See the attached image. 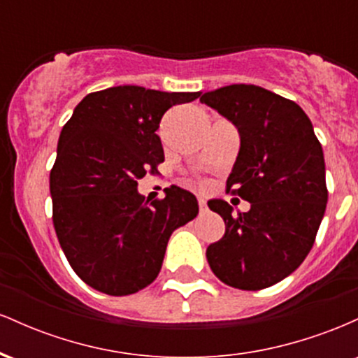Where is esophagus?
I'll use <instances>...</instances> for the list:
<instances>
[{
  "label": "esophagus",
  "mask_w": 358,
  "mask_h": 358,
  "mask_svg": "<svg viewBox=\"0 0 358 358\" xmlns=\"http://www.w3.org/2000/svg\"><path fill=\"white\" fill-rule=\"evenodd\" d=\"M199 208H200V213L207 212V202H205V199H199Z\"/></svg>",
  "instance_id": "esophagus-1"
}]
</instances>
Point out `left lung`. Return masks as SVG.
<instances>
[{
  "instance_id": "8db88e82",
  "label": "left lung",
  "mask_w": 358,
  "mask_h": 358,
  "mask_svg": "<svg viewBox=\"0 0 358 358\" xmlns=\"http://www.w3.org/2000/svg\"><path fill=\"white\" fill-rule=\"evenodd\" d=\"M200 102L239 131L227 192L250 203L234 213L225 200L208 202L225 234L208 245L207 261L225 285L264 289L296 271L313 248L328 202L322 145L296 102L259 85L232 84Z\"/></svg>"
}]
</instances>
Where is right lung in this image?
Masks as SVG:
<instances>
[{
  "label": "right lung",
  "instance_id": "add662e5",
  "mask_svg": "<svg viewBox=\"0 0 358 358\" xmlns=\"http://www.w3.org/2000/svg\"><path fill=\"white\" fill-rule=\"evenodd\" d=\"M200 92L117 85L87 94L62 127L50 171L53 227L85 285L126 296L155 281L175 229L199 213L195 195L165 188L150 205L138 180L165 162L156 134L171 106Z\"/></svg>",
  "mask_w": 358,
  "mask_h": 358
}]
</instances>
